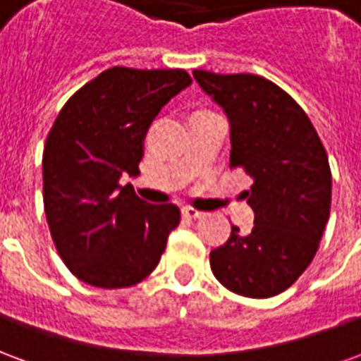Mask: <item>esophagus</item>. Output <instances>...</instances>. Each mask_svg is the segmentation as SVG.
I'll return each instance as SVG.
<instances>
[{
    "instance_id": "34e87169",
    "label": "esophagus",
    "mask_w": 361,
    "mask_h": 361,
    "mask_svg": "<svg viewBox=\"0 0 361 361\" xmlns=\"http://www.w3.org/2000/svg\"><path fill=\"white\" fill-rule=\"evenodd\" d=\"M181 212H183V216H185V219H191V220L201 219V216H203V212L197 211V209H193V207H183Z\"/></svg>"
}]
</instances>
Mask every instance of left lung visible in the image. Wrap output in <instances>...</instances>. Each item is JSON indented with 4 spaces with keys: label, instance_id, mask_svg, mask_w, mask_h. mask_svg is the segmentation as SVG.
<instances>
[{
    "label": "left lung",
    "instance_id": "left-lung-1",
    "mask_svg": "<svg viewBox=\"0 0 361 361\" xmlns=\"http://www.w3.org/2000/svg\"><path fill=\"white\" fill-rule=\"evenodd\" d=\"M193 77L230 119V168L253 178L243 191L255 226H232L211 251L222 286L245 298H271L294 284L319 250L331 214V166L315 127L286 90L251 73Z\"/></svg>",
    "mask_w": 361,
    "mask_h": 361
}]
</instances>
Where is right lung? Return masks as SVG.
<instances>
[{"label":"right lung","mask_w":361,"mask_h":361,"mask_svg":"<svg viewBox=\"0 0 361 361\" xmlns=\"http://www.w3.org/2000/svg\"><path fill=\"white\" fill-rule=\"evenodd\" d=\"M189 85L183 69L110 67L82 85L51 126L42 154L46 220L59 257L90 286L139 284L180 224L176 204L142 201L119 176L139 172L150 121Z\"/></svg>","instance_id":"1"}]
</instances>
